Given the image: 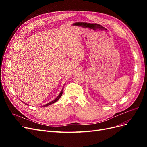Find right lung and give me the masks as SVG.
I'll return each instance as SVG.
<instances>
[{
  "label": "right lung",
  "instance_id": "obj_1",
  "mask_svg": "<svg viewBox=\"0 0 147 147\" xmlns=\"http://www.w3.org/2000/svg\"><path fill=\"white\" fill-rule=\"evenodd\" d=\"M63 90H61V92L59 93V94L58 96H57V97H56V98L54 100H53V101H51V102H49V103H48V104H45L44 105H43V106H42L43 107H45L48 106L49 105H51V104H53V103H55V102H57V100H58L60 99V97H61L62 94H63Z\"/></svg>",
  "mask_w": 147,
  "mask_h": 147
}]
</instances>
